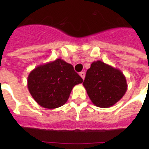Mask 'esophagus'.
Returning a JSON list of instances; mask_svg holds the SVG:
<instances>
[{
	"label": "esophagus",
	"mask_w": 149,
	"mask_h": 149,
	"mask_svg": "<svg viewBox=\"0 0 149 149\" xmlns=\"http://www.w3.org/2000/svg\"><path fill=\"white\" fill-rule=\"evenodd\" d=\"M80 76L83 79V80L85 79V73L84 72H81L80 73Z\"/></svg>",
	"instance_id": "obj_1"
}]
</instances>
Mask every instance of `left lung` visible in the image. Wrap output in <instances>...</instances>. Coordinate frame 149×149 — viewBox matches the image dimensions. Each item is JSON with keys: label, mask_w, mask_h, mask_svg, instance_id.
I'll use <instances>...</instances> for the list:
<instances>
[{"label": "left lung", "mask_w": 149, "mask_h": 149, "mask_svg": "<svg viewBox=\"0 0 149 149\" xmlns=\"http://www.w3.org/2000/svg\"><path fill=\"white\" fill-rule=\"evenodd\" d=\"M83 86L92 103L102 108L115 104L127 89L123 72L101 61L91 63L86 71Z\"/></svg>", "instance_id": "8db88e82"}]
</instances>
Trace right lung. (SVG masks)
Wrapping results in <instances>:
<instances>
[{"instance_id": "1", "label": "right lung", "mask_w": 149, "mask_h": 149, "mask_svg": "<svg viewBox=\"0 0 149 149\" xmlns=\"http://www.w3.org/2000/svg\"><path fill=\"white\" fill-rule=\"evenodd\" d=\"M82 82L83 79L73 65L58 58L33 69L28 76L27 86L39 105L55 109L63 106L73 87Z\"/></svg>"}]
</instances>
